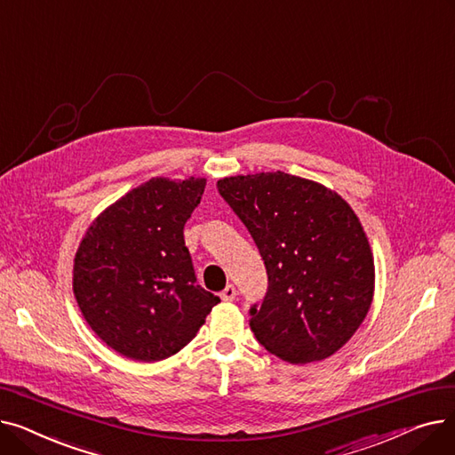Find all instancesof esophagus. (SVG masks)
Segmentation results:
<instances>
[{"instance_id":"esophagus-1","label":"esophagus","mask_w":455,"mask_h":455,"mask_svg":"<svg viewBox=\"0 0 455 455\" xmlns=\"http://www.w3.org/2000/svg\"><path fill=\"white\" fill-rule=\"evenodd\" d=\"M235 295H237V291H235V288H234L232 283H228L227 288L221 291V299H223V300H234Z\"/></svg>"}]
</instances>
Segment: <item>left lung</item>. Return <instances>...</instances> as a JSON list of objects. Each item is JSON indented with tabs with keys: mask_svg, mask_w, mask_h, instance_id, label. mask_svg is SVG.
I'll list each match as a JSON object with an SVG mask.
<instances>
[{
	"mask_svg": "<svg viewBox=\"0 0 455 455\" xmlns=\"http://www.w3.org/2000/svg\"><path fill=\"white\" fill-rule=\"evenodd\" d=\"M218 189L267 269L249 323L259 345L293 365L336 354L374 297V256L355 212L338 191L283 172L225 177Z\"/></svg>",
	"mask_w": 455,
	"mask_h": 455,
	"instance_id": "1",
	"label": "left lung"
}]
</instances>
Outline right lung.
Instances as JSON below:
<instances>
[{
  "label": "right lung",
  "mask_w": 455,
  "mask_h": 455,
  "mask_svg": "<svg viewBox=\"0 0 455 455\" xmlns=\"http://www.w3.org/2000/svg\"><path fill=\"white\" fill-rule=\"evenodd\" d=\"M206 179L155 177L92 221L74 258V295L88 326L134 362H160L197 336L220 297L197 285L184 225Z\"/></svg>",
  "instance_id": "right-lung-1"
}]
</instances>
